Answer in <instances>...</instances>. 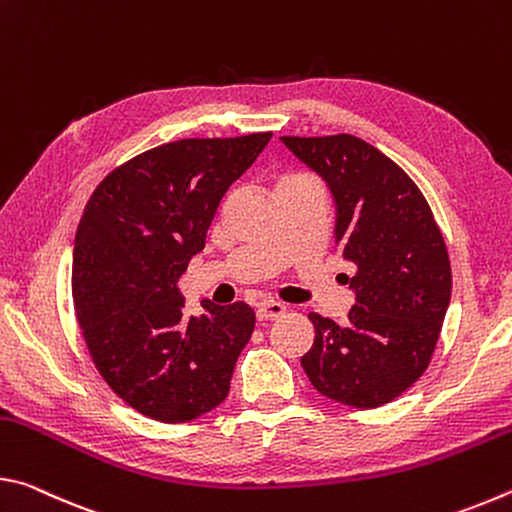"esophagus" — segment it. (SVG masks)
<instances>
[{
	"label": "esophagus",
	"mask_w": 512,
	"mask_h": 512,
	"mask_svg": "<svg viewBox=\"0 0 512 512\" xmlns=\"http://www.w3.org/2000/svg\"><path fill=\"white\" fill-rule=\"evenodd\" d=\"M284 311H287V307H284L282 302L264 300L257 305V320H275V318L284 316Z\"/></svg>",
	"instance_id": "esophagus-1"
}]
</instances>
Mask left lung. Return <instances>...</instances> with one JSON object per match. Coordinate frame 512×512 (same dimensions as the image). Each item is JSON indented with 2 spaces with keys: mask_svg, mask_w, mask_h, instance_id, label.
<instances>
[{
  "mask_svg": "<svg viewBox=\"0 0 512 512\" xmlns=\"http://www.w3.org/2000/svg\"><path fill=\"white\" fill-rule=\"evenodd\" d=\"M280 140L325 180L334 244L357 268L348 323L311 311L316 339L300 363L320 395L375 409L429 366L452 296L445 239L418 185L375 146L345 133Z\"/></svg>",
  "mask_w": 512,
  "mask_h": 512,
  "instance_id": "1",
  "label": "left lung"
}]
</instances>
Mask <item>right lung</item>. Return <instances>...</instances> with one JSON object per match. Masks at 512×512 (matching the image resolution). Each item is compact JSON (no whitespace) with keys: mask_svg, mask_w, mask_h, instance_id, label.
I'll use <instances>...</instances> for the list:
<instances>
[{"mask_svg":"<svg viewBox=\"0 0 512 512\" xmlns=\"http://www.w3.org/2000/svg\"><path fill=\"white\" fill-rule=\"evenodd\" d=\"M273 133L162 144L94 189L74 239L72 296L92 361L121 400L178 424L219 406L255 329L246 302L185 314L178 280L230 185Z\"/></svg>","mask_w":512,"mask_h":512,"instance_id":"right-lung-1","label":"right lung"}]
</instances>
